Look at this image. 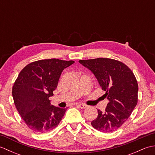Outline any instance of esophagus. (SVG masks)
I'll use <instances>...</instances> for the list:
<instances>
[{
  "instance_id": "obj_1",
  "label": "esophagus",
  "mask_w": 155,
  "mask_h": 155,
  "mask_svg": "<svg viewBox=\"0 0 155 155\" xmlns=\"http://www.w3.org/2000/svg\"><path fill=\"white\" fill-rule=\"evenodd\" d=\"M77 106L82 108V109H84V108H86L87 107V105L84 104H77Z\"/></svg>"
}]
</instances>
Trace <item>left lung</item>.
<instances>
[{
    "label": "left lung",
    "mask_w": 155,
    "mask_h": 155,
    "mask_svg": "<svg viewBox=\"0 0 155 155\" xmlns=\"http://www.w3.org/2000/svg\"><path fill=\"white\" fill-rule=\"evenodd\" d=\"M91 70L105 91L109 103L104 112L98 110V117L91 122L95 129L111 133L118 129L130 116L138 103L137 81L133 71L119 61L107 58L80 60Z\"/></svg>",
    "instance_id": "left-lung-1"
}]
</instances>
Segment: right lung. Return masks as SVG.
<instances>
[{
  "instance_id": "obj_1",
  "label": "right lung",
  "mask_w": 155,
  "mask_h": 155,
  "mask_svg": "<svg viewBox=\"0 0 155 155\" xmlns=\"http://www.w3.org/2000/svg\"><path fill=\"white\" fill-rule=\"evenodd\" d=\"M74 62L51 58L32 62L22 69L12 87L14 103L27 127L44 133L57 127L67 108L52 106L49 97L57 88L62 71Z\"/></svg>"
}]
</instances>
